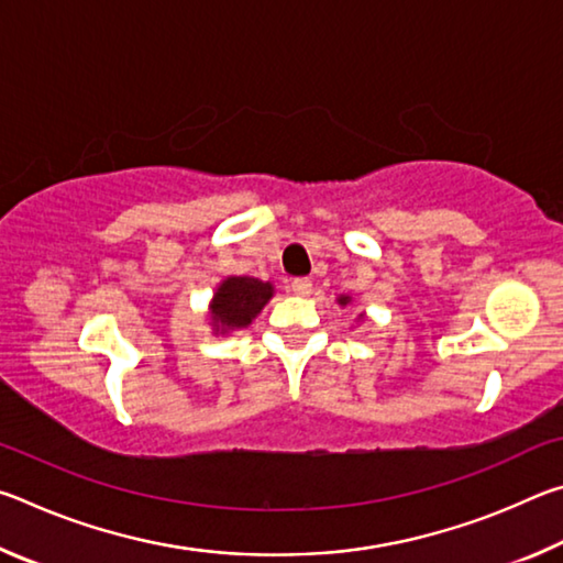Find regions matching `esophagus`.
<instances>
[{"label": "esophagus", "instance_id": "34e87169", "mask_svg": "<svg viewBox=\"0 0 563 563\" xmlns=\"http://www.w3.org/2000/svg\"><path fill=\"white\" fill-rule=\"evenodd\" d=\"M290 290L295 295H310L312 292V280L310 278H295L290 283Z\"/></svg>", "mask_w": 563, "mask_h": 563}]
</instances>
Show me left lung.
Masks as SVG:
<instances>
[{
    "mask_svg": "<svg viewBox=\"0 0 563 563\" xmlns=\"http://www.w3.org/2000/svg\"><path fill=\"white\" fill-rule=\"evenodd\" d=\"M338 302L342 305V308H345V305L350 302V295H340V298H338Z\"/></svg>",
    "mask_w": 563,
    "mask_h": 563,
    "instance_id": "obj_1",
    "label": "left lung"
}]
</instances>
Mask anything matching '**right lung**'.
Listing matches in <instances>:
<instances>
[{"instance_id":"obj_1","label":"right lung","mask_w":563,"mask_h":563,"mask_svg":"<svg viewBox=\"0 0 563 563\" xmlns=\"http://www.w3.org/2000/svg\"><path fill=\"white\" fill-rule=\"evenodd\" d=\"M273 298V285L247 275L225 278L211 300V325L216 332L247 328Z\"/></svg>"}]
</instances>
